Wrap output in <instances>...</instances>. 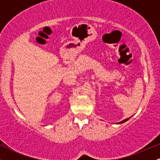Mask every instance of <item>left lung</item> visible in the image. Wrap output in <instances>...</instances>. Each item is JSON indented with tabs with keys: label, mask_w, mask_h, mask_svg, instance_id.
Here are the masks:
<instances>
[{
	"label": "left lung",
	"mask_w": 160,
	"mask_h": 160,
	"mask_svg": "<svg viewBox=\"0 0 160 160\" xmlns=\"http://www.w3.org/2000/svg\"><path fill=\"white\" fill-rule=\"evenodd\" d=\"M129 119H130V117H129V118L125 119L124 120H122V121H121V122H117V124H122V123H124L125 122H126V121H128V120H129Z\"/></svg>",
	"instance_id": "8db88e82"
}]
</instances>
